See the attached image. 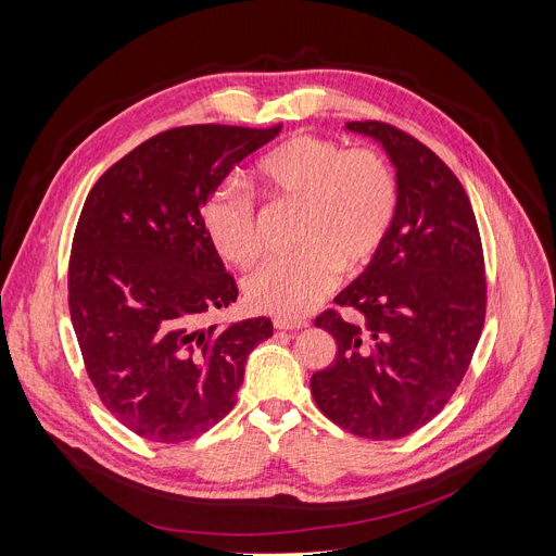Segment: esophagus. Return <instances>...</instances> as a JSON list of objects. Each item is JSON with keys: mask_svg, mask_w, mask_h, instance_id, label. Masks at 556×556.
Wrapping results in <instances>:
<instances>
[{"mask_svg": "<svg viewBox=\"0 0 556 556\" xmlns=\"http://www.w3.org/2000/svg\"><path fill=\"white\" fill-rule=\"evenodd\" d=\"M275 329H281V331H295V329H306L308 323L304 317H293V315H279L273 319Z\"/></svg>", "mask_w": 556, "mask_h": 556, "instance_id": "esophagus-1", "label": "esophagus"}]
</instances>
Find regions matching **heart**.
<instances>
[{
  "instance_id": "b5f03b06",
  "label": "heart",
  "mask_w": 556,
  "mask_h": 556,
  "mask_svg": "<svg viewBox=\"0 0 556 556\" xmlns=\"http://www.w3.org/2000/svg\"><path fill=\"white\" fill-rule=\"evenodd\" d=\"M268 193L302 202L290 256L261 263L245 279V302L254 311L298 315L333 288L338 270L358 273L386 245L399 210V189L388 160L371 149L346 151L342 143L298 135L275 146L254 166ZM212 248L233 266L258 254L252 198L233 185H218L202 210Z\"/></svg>"
}]
</instances>
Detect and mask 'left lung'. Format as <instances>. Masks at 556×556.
<instances>
[{"label":"left lung","mask_w":556,"mask_h":556,"mask_svg":"<svg viewBox=\"0 0 556 556\" xmlns=\"http://www.w3.org/2000/svg\"><path fill=\"white\" fill-rule=\"evenodd\" d=\"M344 130L383 146L399 210L381 252L336 298L356 323L336 311L315 319L338 352L311 392L340 428L401 440L442 410L469 369L486 306L482 241L459 180L428 146L381 122Z\"/></svg>","instance_id":"left-lung-1"}]
</instances>
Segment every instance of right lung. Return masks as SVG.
Wrapping results in <instances>:
<instances>
[{
  "mask_svg": "<svg viewBox=\"0 0 556 556\" xmlns=\"http://www.w3.org/2000/svg\"><path fill=\"white\" fill-rule=\"evenodd\" d=\"M239 126L160 132L112 164L87 195L70 258V313L103 405L149 442L178 444L237 403L268 317L207 327L237 302L202 210L229 170L279 135Z\"/></svg>",
  "mask_w": 556,
  "mask_h": 556,
  "instance_id": "add662e5",
  "label": "right lung"
}]
</instances>
